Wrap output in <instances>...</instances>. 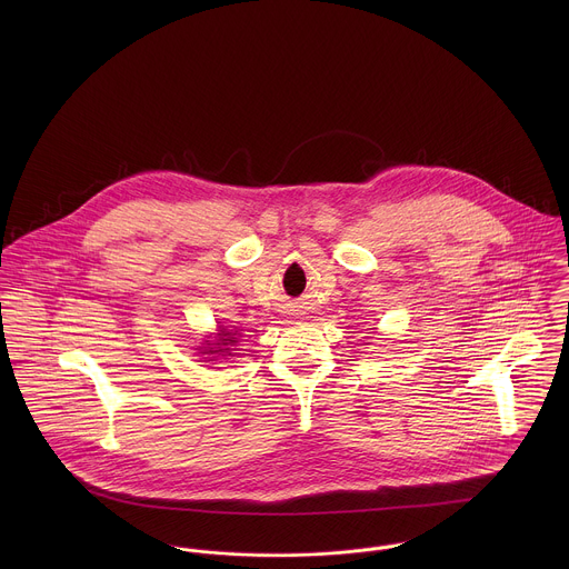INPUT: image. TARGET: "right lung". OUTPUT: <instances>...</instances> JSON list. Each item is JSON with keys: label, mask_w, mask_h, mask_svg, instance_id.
<instances>
[{"label": "right lung", "mask_w": 569, "mask_h": 569, "mask_svg": "<svg viewBox=\"0 0 569 569\" xmlns=\"http://www.w3.org/2000/svg\"><path fill=\"white\" fill-rule=\"evenodd\" d=\"M217 337H219L217 343L203 346L201 355H210V357H217V355H221V357H234L232 350H237V348H232V346H237L239 332H232V330H228V328H221ZM208 361H214V359H208Z\"/></svg>", "instance_id": "obj_1"}]
</instances>
